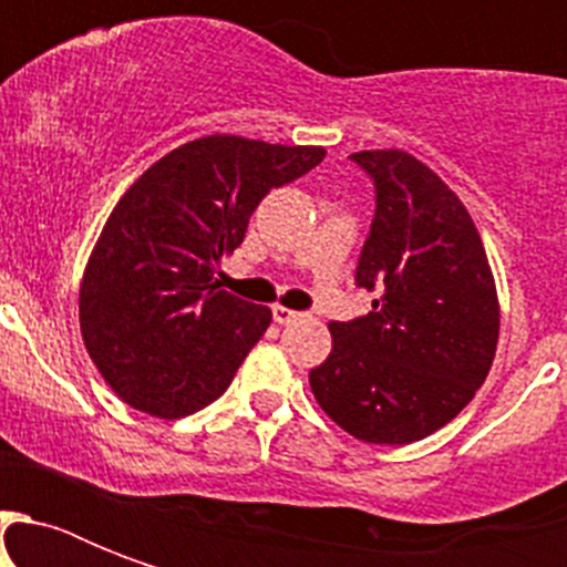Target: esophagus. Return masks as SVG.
<instances>
[{
  "instance_id": "1",
  "label": "esophagus",
  "mask_w": 567,
  "mask_h": 567,
  "mask_svg": "<svg viewBox=\"0 0 567 567\" xmlns=\"http://www.w3.org/2000/svg\"><path fill=\"white\" fill-rule=\"evenodd\" d=\"M302 318V311H293L288 309V306H274V320L276 323H297V320Z\"/></svg>"
}]
</instances>
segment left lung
<instances>
[{
  "label": "left lung",
  "mask_w": 567,
  "mask_h": 567,
  "mask_svg": "<svg viewBox=\"0 0 567 567\" xmlns=\"http://www.w3.org/2000/svg\"><path fill=\"white\" fill-rule=\"evenodd\" d=\"M377 185L355 282L373 311L329 323L311 394L368 444H412L465 409L492 371L501 302L483 238L441 176L403 150L350 155Z\"/></svg>",
  "instance_id": "1"
}]
</instances>
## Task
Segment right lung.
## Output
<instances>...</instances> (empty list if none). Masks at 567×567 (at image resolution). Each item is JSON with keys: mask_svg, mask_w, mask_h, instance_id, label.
<instances>
[{"mask_svg": "<svg viewBox=\"0 0 567 567\" xmlns=\"http://www.w3.org/2000/svg\"><path fill=\"white\" fill-rule=\"evenodd\" d=\"M323 155V146L196 137L120 196L84 267L79 323L123 403L173 421L229 388L274 315L220 291L214 265L240 247L258 203Z\"/></svg>", "mask_w": 567, "mask_h": 567, "instance_id": "add662e5", "label": "right lung"}]
</instances>
